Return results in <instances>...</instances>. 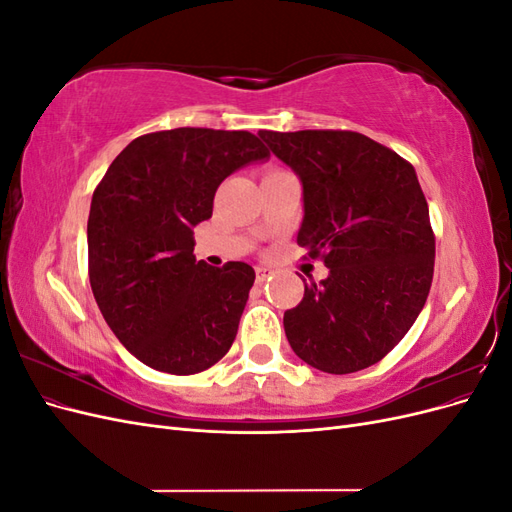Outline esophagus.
I'll list each match as a JSON object with an SVG mask.
<instances>
[{
  "label": "esophagus",
  "mask_w": 512,
  "mask_h": 512,
  "mask_svg": "<svg viewBox=\"0 0 512 512\" xmlns=\"http://www.w3.org/2000/svg\"><path fill=\"white\" fill-rule=\"evenodd\" d=\"M271 273H273V271H271L269 267H256V282H258V284H262V282L267 280V277H269Z\"/></svg>",
  "instance_id": "1"
}]
</instances>
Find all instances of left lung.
Instances as JSON below:
<instances>
[{
	"instance_id": "1",
	"label": "left lung",
	"mask_w": 512,
	"mask_h": 512,
	"mask_svg": "<svg viewBox=\"0 0 512 512\" xmlns=\"http://www.w3.org/2000/svg\"><path fill=\"white\" fill-rule=\"evenodd\" d=\"M258 136L299 177L297 243L329 269L318 284L309 277L303 301L284 312L290 348L327 374L378 363L410 331L431 288L436 239L416 170L359 132Z\"/></svg>"
}]
</instances>
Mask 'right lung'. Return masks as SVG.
<instances>
[{"label":"right lung","mask_w":512,"mask_h":512,"mask_svg":"<svg viewBox=\"0 0 512 512\" xmlns=\"http://www.w3.org/2000/svg\"><path fill=\"white\" fill-rule=\"evenodd\" d=\"M267 160L250 132L175 128L134 138L108 166L89 209V282L108 327L151 369L198 374L235 342L256 273L196 262L194 226L228 175Z\"/></svg>","instance_id":"obj_1"}]
</instances>
